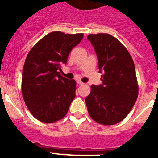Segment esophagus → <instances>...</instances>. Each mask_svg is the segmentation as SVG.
<instances>
[{
	"instance_id": "34e87169",
	"label": "esophagus",
	"mask_w": 158,
	"mask_h": 158,
	"mask_svg": "<svg viewBox=\"0 0 158 158\" xmlns=\"http://www.w3.org/2000/svg\"><path fill=\"white\" fill-rule=\"evenodd\" d=\"M77 84H79V85H81V84H84V83H83V82L81 81V80H79V79H78V80H77Z\"/></svg>"
}]
</instances>
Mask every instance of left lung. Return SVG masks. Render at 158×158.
Segmentation results:
<instances>
[{
	"mask_svg": "<svg viewBox=\"0 0 158 158\" xmlns=\"http://www.w3.org/2000/svg\"><path fill=\"white\" fill-rule=\"evenodd\" d=\"M98 59L102 84L92 85L86 98L90 117L104 125L117 124L126 117L139 94L135 64L125 47L108 33L89 34Z\"/></svg>",
	"mask_w": 158,
	"mask_h": 158,
	"instance_id": "left-lung-1",
	"label": "left lung"
}]
</instances>
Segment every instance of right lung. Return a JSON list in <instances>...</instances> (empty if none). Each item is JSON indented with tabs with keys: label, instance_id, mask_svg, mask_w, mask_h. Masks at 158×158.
I'll return each mask as SVG.
<instances>
[{
	"label": "right lung",
	"instance_id": "obj_1",
	"mask_svg": "<svg viewBox=\"0 0 158 158\" xmlns=\"http://www.w3.org/2000/svg\"><path fill=\"white\" fill-rule=\"evenodd\" d=\"M83 33L59 31L48 33L29 51L22 74V95L31 114L44 123L64 117L75 98L76 82L60 75L70 51L83 39Z\"/></svg>",
	"mask_w": 158,
	"mask_h": 158
}]
</instances>
